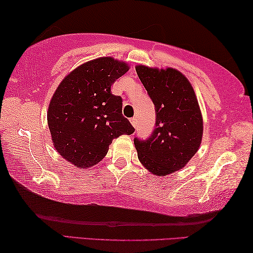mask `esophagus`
I'll return each instance as SVG.
<instances>
[{
  "mask_svg": "<svg viewBox=\"0 0 253 253\" xmlns=\"http://www.w3.org/2000/svg\"><path fill=\"white\" fill-rule=\"evenodd\" d=\"M130 122H131V124L133 126H135V124H136V119H134V118H132V119H130Z\"/></svg>",
  "mask_w": 253,
  "mask_h": 253,
  "instance_id": "1",
  "label": "esophagus"
}]
</instances>
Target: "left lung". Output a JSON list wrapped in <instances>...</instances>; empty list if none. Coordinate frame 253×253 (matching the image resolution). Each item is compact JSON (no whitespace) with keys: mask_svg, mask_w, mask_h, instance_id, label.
Instances as JSON below:
<instances>
[{"mask_svg":"<svg viewBox=\"0 0 253 253\" xmlns=\"http://www.w3.org/2000/svg\"><path fill=\"white\" fill-rule=\"evenodd\" d=\"M156 109L155 130L146 140L134 138L138 158L157 176L185 167L201 146L203 119L189 81L176 69L135 67Z\"/></svg>","mask_w":253,"mask_h":253,"instance_id":"obj_1","label":"left lung"}]
</instances>
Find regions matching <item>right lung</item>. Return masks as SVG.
<instances>
[{"mask_svg":"<svg viewBox=\"0 0 253 253\" xmlns=\"http://www.w3.org/2000/svg\"><path fill=\"white\" fill-rule=\"evenodd\" d=\"M127 70L123 61L97 58L68 74L53 94L47 113L53 146L75 167L96 165L113 139L134 132L122 115V97L111 92Z\"/></svg>","mask_w":253,"mask_h":253,"instance_id":"1","label":"right lung"}]
</instances>
